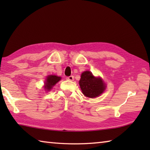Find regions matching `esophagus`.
Here are the masks:
<instances>
[{
    "label": "esophagus",
    "mask_w": 150,
    "mask_h": 150,
    "mask_svg": "<svg viewBox=\"0 0 150 150\" xmlns=\"http://www.w3.org/2000/svg\"><path fill=\"white\" fill-rule=\"evenodd\" d=\"M67 79L69 80V81H73L74 80V77L73 76H69V77H67Z\"/></svg>",
    "instance_id": "esophagus-1"
}]
</instances>
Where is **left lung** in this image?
<instances>
[{"mask_svg":"<svg viewBox=\"0 0 150 150\" xmlns=\"http://www.w3.org/2000/svg\"><path fill=\"white\" fill-rule=\"evenodd\" d=\"M79 85L83 95L87 97L95 98L102 94L105 89V85L100 78H96L92 73L86 71L81 76Z\"/></svg>","mask_w":150,"mask_h":150,"instance_id":"obj_1","label":"left lung"}]
</instances>
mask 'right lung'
<instances>
[{
    "label": "right lung",
    "mask_w": 150,
    "mask_h": 150,
    "mask_svg": "<svg viewBox=\"0 0 150 150\" xmlns=\"http://www.w3.org/2000/svg\"><path fill=\"white\" fill-rule=\"evenodd\" d=\"M60 80L61 77H57L56 75H51L47 76L46 81L45 83V89L46 91H50V89H52V87Z\"/></svg>",
    "instance_id": "1"
}]
</instances>
